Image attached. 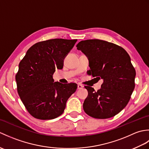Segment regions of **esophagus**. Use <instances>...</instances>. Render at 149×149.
Returning a JSON list of instances; mask_svg holds the SVG:
<instances>
[{
  "label": "esophagus",
  "mask_w": 149,
  "mask_h": 149,
  "mask_svg": "<svg viewBox=\"0 0 149 149\" xmlns=\"http://www.w3.org/2000/svg\"><path fill=\"white\" fill-rule=\"evenodd\" d=\"M83 86L82 84H77V89L78 90H81V89H82V88H83Z\"/></svg>",
  "instance_id": "obj_1"
}]
</instances>
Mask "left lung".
<instances>
[{
  "label": "left lung",
  "mask_w": 149,
  "mask_h": 149,
  "mask_svg": "<svg viewBox=\"0 0 149 149\" xmlns=\"http://www.w3.org/2000/svg\"><path fill=\"white\" fill-rule=\"evenodd\" d=\"M76 47L88 57L90 74L103 80L97 91L84 86L88 92L84 112L99 119L115 116L127 106L134 89L136 71L130 56L122 47L100 40L81 41Z\"/></svg>",
  "instance_id": "1"
}]
</instances>
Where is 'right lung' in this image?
I'll return each instance as SVG.
<instances>
[{
	"mask_svg": "<svg viewBox=\"0 0 149 149\" xmlns=\"http://www.w3.org/2000/svg\"><path fill=\"white\" fill-rule=\"evenodd\" d=\"M77 40L52 39L36 43L28 49L19 63L16 75L22 102L34 118H56L63 114L69 97L77 90L75 83L54 82L56 69H62L63 60Z\"/></svg>",
	"mask_w": 149,
	"mask_h": 149,
	"instance_id": "right-lung-1",
	"label": "right lung"
}]
</instances>
